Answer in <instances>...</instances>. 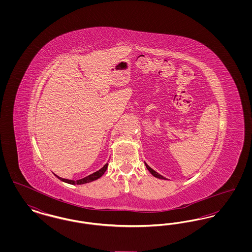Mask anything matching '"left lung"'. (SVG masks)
Here are the masks:
<instances>
[{
	"label": "left lung",
	"mask_w": 252,
	"mask_h": 252,
	"mask_svg": "<svg viewBox=\"0 0 252 252\" xmlns=\"http://www.w3.org/2000/svg\"><path fill=\"white\" fill-rule=\"evenodd\" d=\"M144 164H145V166H146V168H147V170L155 177V178H158V179H160V180H167V179H165L164 177H162L161 175H159L158 173H157L156 171L155 170H153L152 168L150 167L146 162H144Z\"/></svg>",
	"instance_id": "8db88e82"
}]
</instances>
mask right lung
Returning <instances> with one entry per match:
<instances>
[{
	"label": "right lung",
	"mask_w": 252,
	"mask_h": 252,
	"mask_svg": "<svg viewBox=\"0 0 252 252\" xmlns=\"http://www.w3.org/2000/svg\"><path fill=\"white\" fill-rule=\"evenodd\" d=\"M108 163H106L103 167L101 168L100 170H98V171H96L94 173H93V174H91V175H89L88 177H86V178H83V179H81V180H67V179H62V178H60L59 176H57V175H55L59 180H61V181H64V182H66V183H69V184H72V185H75V184H77V185H80V184H85V183H89V182H92V181H94V180H98L99 178H101L103 175H104V173L107 171V169H108Z\"/></svg>",
	"instance_id": "1"
}]
</instances>
